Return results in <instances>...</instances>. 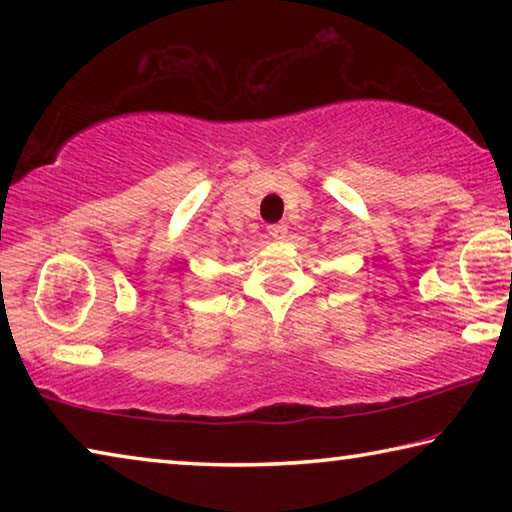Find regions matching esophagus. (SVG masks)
Here are the masks:
<instances>
[{
	"label": "esophagus",
	"instance_id": "34e87169",
	"mask_svg": "<svg viewBox=\"0 0 512 512\" xmlns=\"http://www.w3.org/2000/svg\"><path fill=\"white\" fill-rule=\"evenodd\" d=\"M268 235H271V237H273V239H277V241L287 239V235H289V225H284V223L268 225Z\"/></svg>",
	"mask_w": 512,
	"mask_h": 512
}]
</instances>
